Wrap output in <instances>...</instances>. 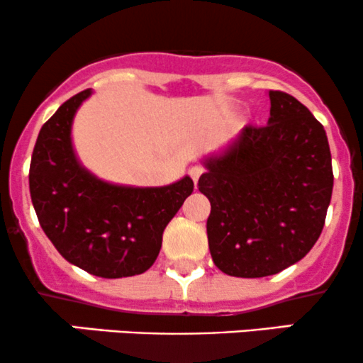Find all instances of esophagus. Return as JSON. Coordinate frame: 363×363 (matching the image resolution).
I'll use <instances>...</instances> for the list:
<instances>
[{"instance_id": "1", "label": "esophagus", "mask_w": 363, "mask_h": 363, "mask_svg": "<svg viewBox=\"0 0 363 363\" xmlns=\"http://www.w3.org/2000/svg\"><path fill=\"white\" fill-rule=\"evenodd\" d=\"M201 174H203V169H201V167H198V165H194V167H191V169H189V176L193 177V181L196 182V184H198L199 176H201Z\"/></svg>"}]
</instances>
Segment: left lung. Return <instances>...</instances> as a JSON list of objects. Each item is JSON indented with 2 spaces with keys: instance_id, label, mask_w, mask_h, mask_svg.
<instances>
[{
  "instance_id": "8db88e82",
  "label": "left lung",
  "mask_w": 363,
  "mask_h": 363,
  "mask_svg": "<svg viewBox=\"0 0 363 363\" xmlns=\"http://www.w3.org/2000/svg\"><path fill=\"white\" fill-rule=\"evenodd\" d=\"M269 102L266 126H244L223 152L203 158L198 187L211 205L208 245L230 277H269L301 261L331 201L323 124L285 91L269 90Z\"/></svg>"
}]
</instances>
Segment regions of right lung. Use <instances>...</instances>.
<instances>
[{
	"instance_id": "right-lung-1",
	"label": "right lung",
	"mask_w": 363,
	"mask_h": 363,
	"mask_svg": "<svg viewBox=\"0 0 363 363\" xmlns=\"http://www.w3.org/2000/svg\"><path fill=\"white\" fill-rule=\"evenodd\" d=\"M90 95L91 89L77 94L40 128L28 174L32 205L66 261L95 277H135L155 262L162 234L194 182L184 176L160 187L112 184L83 167L72 126Z\"/></svg>"
}]
</instances>
